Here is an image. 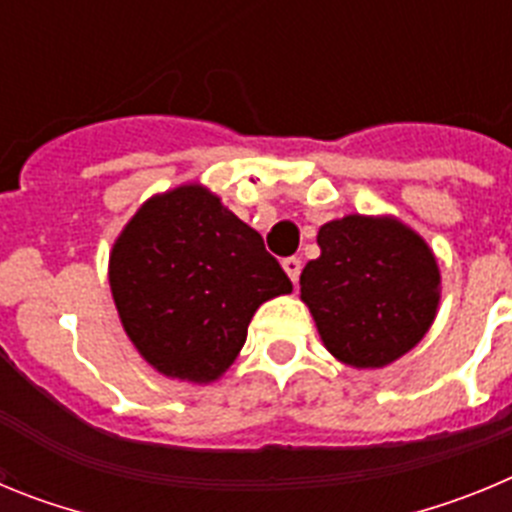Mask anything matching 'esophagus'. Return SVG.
<instances>
[{"label":"esophagus","mask_w":512,"mask_h":512,"mask_svg":"<svg viewBox=\"0 0 512 512\" xmlns=\"http://www.w3.org/2000/svg\"><path fill=\"white\" fill-rule=\"evenodd\" d=\"M282 266H284V271H287L289 279H292V282H297V279H300L302 261L297 259V256H289V259H284V261H282Z\"/></svg>","instance_id":"obj_1"}]
</instances>
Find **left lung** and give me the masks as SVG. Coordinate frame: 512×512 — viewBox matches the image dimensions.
I'll return each mask as SVG.
<instances>
[{
    "label": "left lung",
    "mask_w": 512,
    "mask_h": 512,
    "mask_svg": "<svg viewBox=\"0 0 512 512\" xmlns=\"http://www.w3.org/2000/svg\"><path fill=\"white\" fill-rule=\"evenodd\" d=\"M318 246L300 292L330 354L356 369L408 354L438 307L441 277L423 238L397 220L348 215L320 228Z\"/></svg>",
    "instance_id": "obj_1"
}]
</instances>
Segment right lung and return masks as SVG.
<instances>
[{
	"label": "right lung",
	"instance_id": "1",
	"mask_svg": "<svg viewBox=\"0 0 512 512\" xmlns=\"http://www.w3.org/2000/svg\"><path fill=\"white\" fill-rule=\"evenodd\" d=\"M110 287L143 359L187 382L220 377L261 302L292 292L264 238L194 184L140 207L112 248Z\"/></svg>",
	"mask_w": 512,
	"mask_h": 512
}]
</instances>
